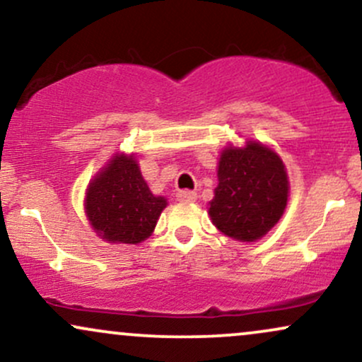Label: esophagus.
I'll use <instances>...</instances> for the list:
<instances>
[{
    "label": "esophagus",
    "mask_w": 362,
    "mask_h": 362,
    "mask_svg": "<svg viewBox=\"0 0 362 362\" xmlns=\"http://www.w3.org/2000/svg\"><path fill=\"white\" fill-rule=\"evenodd\" d=\"M177 201L182 202V204H192V202L197 201V194L192 192V190H180L177 194Z\"/></svg>",
    "instance_id": "34e87169"
}]
</instances>
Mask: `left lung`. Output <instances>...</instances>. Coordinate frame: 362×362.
I'll return each mask as SVG.
<instances>
[{
  "label": "left lung",
  "instance_id": "8db88e82",
  "mask_svg": "<svg viewBox=\"0 0 362 362\" xmlns=\"http://www.w3.org/2000/svg\"><path fill=\"white\" fill-rule=\"evenodd\" d=\"M288 199V170L271 146L248 139L243 146L223 148L218 187L207 209L223 235L236 242H257L279 223Z\"/></svg>",
  "mask_w": 362,
  "mask_h": 362
}]
</instances>
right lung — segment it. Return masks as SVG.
Listing matches in <instances>:
<instances>
[{"label": "right lung", "mask_w": 362, "mask_h": 362, "mask_svg": "<svg viewBox=\"0 0 362 362\" xmlns=\"http://www.w3.org/2000/svg\"><path fill=\"white\" fill-rule=\"evenodd\" d=\"M168 206L141 175L134 153H115L90 180L85 214L90 226L110 245H138L151 236L161 211Z\"/></svg>", "instance_id": "1"}]
</instances>
